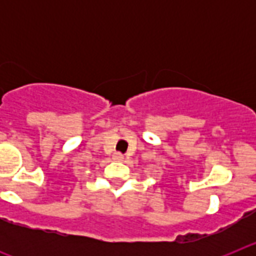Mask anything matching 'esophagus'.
Wrapping results in <instances>:
<instances>
[{
	"label": "esophagus",
	"mask_w": 256,
	"mask_h": 256,
	"mask_svg": "<svg viewBox=\"0 0 256 256\" xmlns=\"http://www.w3.org/2000/svg\"><path fill=\"white\" fill-rule=\"evenodd\" d=\"M112 158H114V160H116V162H122V160L124 159V155L120 152H115L114 155H112Z\"/></svg>",
	"instance_id": "esophagus-1"
}]
</instances>
